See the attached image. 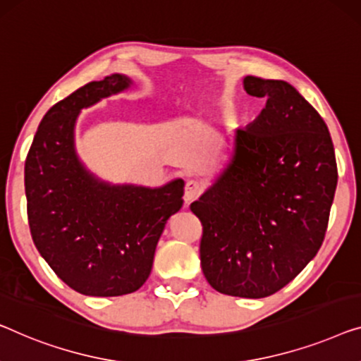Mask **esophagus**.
<instances>
[{"label":"esophagus","instance_id":"1","mask_svg":"<svg viewBox=\"0 0 361 361\" xmlns=\"http://www.w3.org/2000/svg\"><path fill=\"white\" fill-rule=\"evenodd\" d=\"M203 190V185L200 180H195V179H190L185 182V192H184V198H185V203H190L192 200H195V198L200 195Z\"/></svg>","mask_w":361,"mask_h":361}]
</instances>
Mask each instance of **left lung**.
Segmentation results:
<instances>
[{
	"label": "left lung",
	"mask_w": 361,
	"mask_h": 361,
	"mask_svg": "<svg viewBox=\"0 0 361 361\" xmlns=\"http://www.w3.org/2000/svg\"><path fill=\"white\" fill-rule=\"evenodd\" d=\"M267 97L260 116L228 138L212 187L193 202L200 264L223 295L265 298L288 285L317 254L337 187L327 125L293 86L244 78Z\"/></svg>",
	"instance_id": "1"
}]
</instances>
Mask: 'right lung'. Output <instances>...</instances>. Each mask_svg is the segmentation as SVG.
<instances>
[{"label": "right lung", "mask_w": 361, "mask_h": 361, "mask_svg": "<svg viewBox=\"0 0 361 361\" xmlns=\"http://www.w3.org/2000/svg\"><path fill=\"white\" fill-rule=\"evenodd\" d=\"M130 85L123 75L106 76L56 102L42 118L25 158L35 247L70 288L87 296L137 291L151 274L166 221L182 207V179L158 189L111 185L78 159V114Z\"/></svg>", "instance_id": "right-lung-1"}]
</instances>
